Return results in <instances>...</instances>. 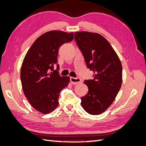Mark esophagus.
<instances>
[{
    "label": "esophagus",
    "mask_w": 146,
    "mask_h": 146,
    "mask_svg": "<svg viewBox=\"0 0 146 146\" xmlns=\"http://www.w3.org/2000/svg\"><path fill=\"white\" fill-rule=\"evenodd\" d=\"M70 80L73 85H77V84L82 82V79L79 77H70Z\"/></svg>",
    "instance_id": "1"
}]
</instances>
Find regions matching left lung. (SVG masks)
<instances>
[{"label":"left lung","instance_id":"left-lung-1","mask_svg":"<svg viewBox=\"0 0 146 146\" xmlns=\"http://www.w3.org/2000/svg\"><path fill=\"white\" fill-rule=\"evenodd\" d=\"M74 39L85 59L88 69L94 72L93 79L85 80L88 93L81 98V105L92 115L104 112L121 87L122 67L109 42L96 33H75Z\"/></svg>","mask_w":146,"mask_h":146}]
</instances>
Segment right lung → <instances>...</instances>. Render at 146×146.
<instances>
[{
	"label": "right lung",
	"mask_w": 146,
	"mask_h": 146,
	"mask_svg": "<svg viewBox=\"0 0 146 146\" xmlns=\"http://www.w3.org/2000/svg\"><path fill=\"white\" fill-rule=\"evenodd\" d=\"M73 39V32H46L36 39L24 59L21 80L24 95L31 105L43 114L56 108L60 91L70 82L69 77L59 75L57 56L60 47ZM55 66L57 69L54 70Z\"/></svg>",
	"instance_id": "add662e5"
}]
</instances>
